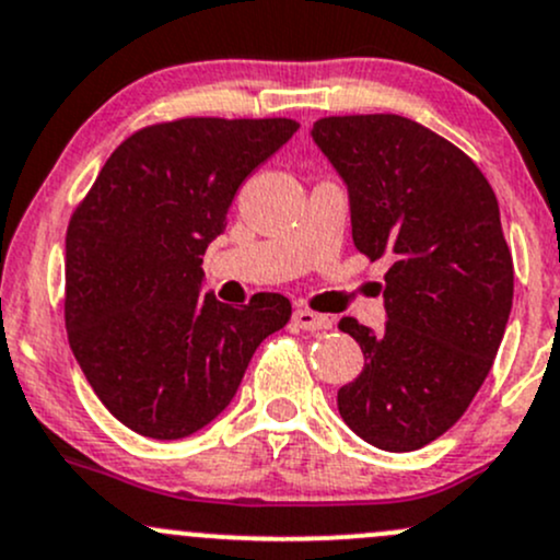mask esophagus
<instances>
[{
  "label": "esophagus",
  "mask_w": 560,
  "mask_h": 560,
  "mask_svg": "<svg viewBox=\"0 0 560 560\" xmlns=\"http://www.w3.org/2000/svg\"><path fill=\"white\" fill-rule=\"evenodd\" d=\"M292 322H295V327L311 329V332H316V329L332 327V319H329V316L314 314V311H308V308H298L295 314H292Z\"/></svg>",
  "instance_id": "esophagus-1"
}]
</instances>
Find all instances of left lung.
<instances>
[{"instance_id": "1", "label": "left lung", "mask_w": 560, "mask_h": 560, "mask_svg": "<svg viewBox=\"0 0 560 560\" xmlns=\"http://www.w3.org/2000/svg\"><path fill=\"white\" fill-rule=\"evenodd\" d=\"M311 137L349 190L357 249L394 260L384 329L338 325L364 354L338 388L340 419L381 451L423 448L469 408L513 308L497 196L458 147L408 117H322Z\"/></svg>"}]
</instances>
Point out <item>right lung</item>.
Segmentation results:
<instances>
[{"label":"right lung","instance_id":"obj_1","mask_svg":"<svg viewBox=\"0 0 560 560\" xmlns=\"http://www.w3.org/2000/svg\"><path fill=\"white\" fill-rule=\"evenodd\" d=\"M295 120L187 117L117 147L67 231V332L117 421L152 440L196 434L231 405L252 354L290 322L284 295L206 292L203 255L235 192Z\"/></svg>","mask_w":560,"mask_h":560}]
</instances>
